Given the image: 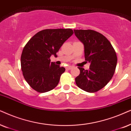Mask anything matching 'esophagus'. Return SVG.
I'll return each instance as SVG.
<instances>
[{"label":"esophagus","mask_w":131,"mask_h":131,"mask_svg":"<svg viewBox=\"0 0 131 131\" xmlns=\"http://www.w3.org/2000/svg\"><path fill=\"white\" fill-rule=\"evenodd\" d=\"M72 67H71V66H69V67H67V68H66V69H67V70H70V69H71L72 68Z\"/></svg>","instance_id":"obj_1"}]
</instances>
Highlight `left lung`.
I'll return each instance as SVG.
<instances>
[{"label": "left lung", "instance_id": "1", "mask_svg": "<svg viewBox=\"0 0 131 131\" xmlns=\"http://www.w3.org/2000/svg\"><path fill=\"white\" fill-rule=\"evenodd\" d=\"M77 38L83 43L86 62L89 69L78 68L75 78L78 88L94 93L105 87L114 74L117 62L116 51L110 42L100 33L93 30H74Z\"/></svg>", "mask_w": 131, "mask_h": 131}]
</instances>
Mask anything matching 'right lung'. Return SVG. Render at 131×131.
I'll use <instances>...</instances> for the list:
<instances>
[{"instance_id":"1","label":"right lung","mask_w":131,"mask_h":131,"mask_svg":"<svg viewBox=\"0 0 131 131\" xmlns=\"http://www.w3.org/2000/svg\"><path fill=\"white\" fill-rule=\"evenodd\" d=\"M71 29H45L28 41L21 56V67L24 79L33 89L39 93L50 91L58 84L65 68L51 62V55L72 35Z\"/></svg>"}]
</instances>
